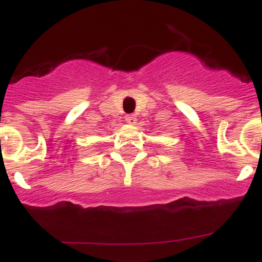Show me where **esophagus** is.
Returning a JSON list of instances; mask_svg holds the SVG:
<instances>
[{"label": "esophagus", "mask_w": 262, "mask_h": 262, "mask_svg": "<svg viewBox=\"0 0 262 262\" xmlns=\"http://www.w3.org/2000/svg\"><path fill=\"white\" fill-rule=\"evenodd\" d=\"M126 122L127 123H129V124H135L136 123V117L134 114H128V115H126Z\"/></svg>", "instance_id": "obj_1"}]
</instances>
